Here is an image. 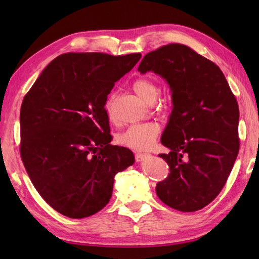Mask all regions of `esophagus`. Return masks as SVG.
I'll list each match as a JSON object with an SVG mask.
<instances>
[{"label":"esophagus","mask_w":259,"mask_h":259,"mask_svg":"<svg viewBox=\"0 0 259 259\" xmlns=\"http://www.w3.org/2000/svg\"><path fill=\"white\" fill-rule=\"evenodd\" d=\"M146 156H147V155H145V153H136V155H135L136 160L138 161V162H141L142 160H144Z\"/></svg>","instance_id":"esophagus-1"}]
</instances>
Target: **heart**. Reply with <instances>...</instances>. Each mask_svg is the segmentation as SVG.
I'll return each instance as SVG.
<instances>
[{
    "instance_id": "heart-1",
    "label": "heart",
    "mask_w": 259,
    "mask_h": 259,
    "mask_svg": "<svg viewBox=\"0 0 259 259\" xmlns=\"http://www.w3.org/2000/svg\"><path fill=\"white\" fill-rule=\"evenodd\" d=\"M133 89L141 99L149 103L155 101L158 95V85L155 81L149 78H139L135 80ZM113 95L109 96L104 103V110H106L110 120H113ZM159 133H160V126L156 122L133 124L117 136V142L120 146L130 148V149L145 151L150 149L155 144Z\"/></svg>"
}]
</instances>
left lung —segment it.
Here are the masks:
<instances>
[{
    "instance_id": "obj_1",
    "label": "left lung",
    "mask_w": 259,
    "mask_h": 259,
    "mask_svg": "<svg viewBox=\"0 0 259 259\" xmlns=\"http://www.w3.org/2000/svg\"><path fill=\"white\" fill-rule=\"evenodd\" d=\"M138 71L168 82L172 111L160 153L170 174L157 184L163 203L179 211L199 210L224 188L239 151V109L218 65L189 47L171 43L147 53Z\"/></svg>"
}]
</instances>
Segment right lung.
Returning <instances> with one entry per match:
<instances>
[{
  "label": "right lung",
  "instance_id": "right-lung-1",
  "mask_svg": "<svg viewBox=\"0 0 259 259\" xmlns=\"http://www.w3.org/2000/svg\"><path fill=\"white\" fill-rule=\"evenodd\" d=\"M140 53H64L47 65L21 106V158L54 210L84 218L109 202L114 176L135 162L112 146L104 103Z\"/></svg>",
  "mask_w": 259,
  "mask_h": 259
}]
</instances>
